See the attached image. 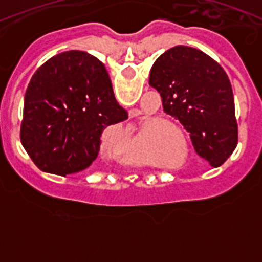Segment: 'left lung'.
<instances>
[{
    "mask_svg": "<svg viewBox=\"0 0 262 262\" xmlns=\"http://www.w3.org/2000/svg\"><path fill=\"white\" fill-rule=\"evenodd\" d=\"M149 85L166 114L190 134L196 155L221 166L237 144L232 86L221 64L196 48L176 46L154 62Z\"/></svg>",
    "mask_w": 262,
    "mask_h": 262,
    "instance_id": "8db88e82",
    "label": "left lung"
}]
</instances>
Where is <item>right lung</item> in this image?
<instances>
[{
	"mask_svg": "<svg viewBox=\"0 0 262 262\" xmlns=\"http://www.w3.org/2000/svg\"><path fill=\"white\" fill-rule=\"evenodd\" d=\"M127 117L102 62L85 51H67L30 80L20 142L40 170L66 177L89 168L103 128Z\"/></svg>",
	"mask_w": 262,
	"mask_h": 262,
	"instance_id": "obj_1",
	"label": "right lung"
}]
</instances>
